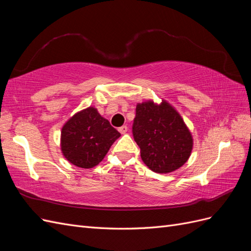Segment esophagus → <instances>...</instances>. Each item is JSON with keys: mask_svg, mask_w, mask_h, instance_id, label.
Wrapping results in <instances>:
<instances>
[{"mask_svg": "<svg viewBox=\"0 0 251 251\" xmlns=\"http://www.w3.org/2000/svg\"><path fill=\"white\" fill-rule=\"evenodd\" d=\"M118 131L120 132V134H126V133L127 132V126H120V127L118 128Z\"/></svg>", "mask_w": 251, "mask_h": 251, "instance_id": "1", "label": "esophagus"}]
</instances>
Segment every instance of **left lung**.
I'll return each mask as SVG.
<instances>
[{
  "label": "left lung",
  "instance_id": "left-lung-1",
  "mask_svg": "<svg viewBox=\"0 0 251 251\" xmlns=\"http://www.w3.org/2000/svg\"><path fill=\"white\" fill-rule=\"evenodd\" d=\"M133 136L150 170L168 174L181 168L192 154L193 136L180 114L168 101L136 105Z\"/></svg>",
  "mask_w": 251,
  "mask_h": 251
}]
</instances>
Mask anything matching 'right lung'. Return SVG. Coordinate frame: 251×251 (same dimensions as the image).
I'll return each instance as SVG.
<instances>
[{"instance_id":"right-lung-1","label":"right lung","mask_w":251,"mask_h":251,"mask_svg":"<svg viewBox=\"0 0 251 251\" xmlns=\"http://www.w3.org/2000/svg\"><path fill=\"white\" fill-rule=\"evenodd\" d=\"M119 137L120 133L109 120L94 107H89L74 114L64 125L60 150L70 163L81 169H91L102 161Z\"/></svg>"}]
</instances>
